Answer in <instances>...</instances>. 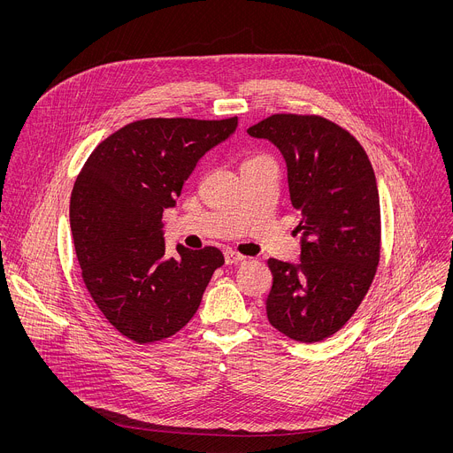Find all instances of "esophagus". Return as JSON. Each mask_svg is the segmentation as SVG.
Masks as SVG:
<instances>
[{"label": "esophagus", "instance_id": "1", "mask_svg": "<svg viewBox=\"0 0 453 453\" xmlns=\"http://www.w3.org/2000/svg\"><path fill=\"white\" fill-rule=\"evenodd\" d=\"M224 257H226V264H227V265H234V264H240V262L245 260V256H242V254L236 252V250H226V252H224Z\"/></svg>", "mask_w": 453, "mask_h": 453}]
</instances>
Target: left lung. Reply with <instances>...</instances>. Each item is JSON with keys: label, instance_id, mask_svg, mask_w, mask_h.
<instances>
[{"label": "left lung", "instance_id": "left-lung-1", "mask_svg": "<svg viewBox=\"0 0 453 453\" xmlns=\"http://www.w3.org/2000/svg\"><path fill=\"white\" fill-rule=\"evenodd\" d=\"M247 133L280 149L290 201L301 213V262H267L269 322L294 341H325L357 311L380 262V199L371 161L348 131L322 116L273 114Z\"/></svg>", "mask_w": 453, "mask_h": 453}]
</instances>
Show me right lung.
<instances>
[{
	"label": "right lung",
	"mask_w": 453,
	"mask_h": 453,
	"mask_svg": "<svg viewBox=\"0 0 453 453\" xmlns=\"http://www.w3.org/2000/svg\"><path fill=\"white\" fill-rule=\"evenodd\" d=\"M236 125V116L133 121L105 138L82 166L70 203L82 280L127 339L149 344L175 335L224 265L217 247L177 245L179 254L166 257L163 211L175 206L199 159Z\"/></svg>",
	"instance_id": "right-lung-1"
}]
</instances>
